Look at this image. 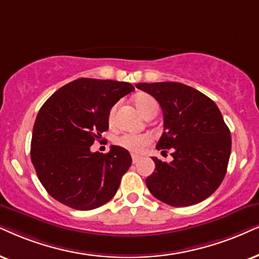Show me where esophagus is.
<instances>
[{
    "instance_id": "1",
    "label": "esophagus",
    "mask_w": 259,
    "mask_h": 259,
    "mask_svg": "<svg viewBox=\"0 0 259 259\" xmlns=\"http://www.w3.org/2000/svg\"><path fill=\"white\" fill-rule=\"evenodd\" d=\"M140 160V156L139 155H133V162L134 163H136L137 161H139Z\"/></svg>"
}]
</instances>
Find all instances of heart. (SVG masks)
Instances as JSON below:
<instances>
[{"label":"heart","instance_id":"obj_1","mask_svg":"<svg viewBox=\"0 0 259 259\" xmlns=\"http://www.w3.org/2000/svg\"><path fill=\"white\" fill-rule=\"evenodd\" d=\"M134 103L141 113L147 117L148 114L153 112H158V103L152 96L147 93H140L134 98ZM117 104L111 107L109 113V123L113 124L114 122V114H116ZM152 143V137L147 134H124L117 139V145L123 147L124 149L129 150V152L140 154L146 149Z\"/></svg>","mask_w":259,"mask_h":259}]
</instances>
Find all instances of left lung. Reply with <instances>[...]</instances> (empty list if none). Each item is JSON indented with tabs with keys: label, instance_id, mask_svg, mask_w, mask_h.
<instances>
[{
	"label": "left lung",
	"instance_id": "obj_1",
	"mask_svg": "<svg viewBox=\"0 0 259 259\" xmlns=\"http://www.w3.org/2000/svg\"><path fill=\"white\" fill-rule=\"evenodd\" d=\"M155 98L163 113L156 149H171L173 160L152 158L155 169L146 184L154 197L172 207L208 198L224 181L231 155V132L210 98L179 82L137 83Z\"/></svg>",
	"mask_w": 259,
	"mask_h": 259
}]
</instances>
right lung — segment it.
<instances>
[{"label":"right lung","mask_w":259,"mask_h":259,"mask_svg":"<svg viewBox=\"0 0 259 259\" xmlns=\"http://www.w3.org/2000/svg\"><path fill=\"white\" fill-rule=\"evenodd\" d=\"M135 88L132 83L81 77L55 92L40 107L31 141V160L48 194L77 210H92L116 195L132 165L130 153L91 146L109 129L111 107Z\"/></svg>","instance_id":"obj_1"}]
</instances>
